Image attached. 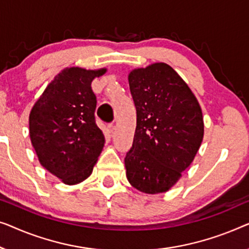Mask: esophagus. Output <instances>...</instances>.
I'll return each instance as SVG.
<instances>
[{
	"mask_svg": "<svg viewBox=\"0 0 249 249\" xmlns=\"http://www.w3.org/2000/svg\"><path fill=\"white\" fill-rule=\"evenodd\" d=\"M107 131H108V133H110V134H113L114 131H115V126L113 124L108 125L107 126Z\"/></svg>",
	"mask_w": 249,
	"mask_h": 249,
	"instance_id": "1",
	"label": "esophagus"
}]
</instances>
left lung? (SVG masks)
Segmentation results:
<instances>
[{"instance_id": "obj_1", "label": "left lung", "mask_w": 249, "mask_h": 249, "mask_svg": "<svg viewBox=\"0 0 249 249\" xmlns=\"http://www.w3.org/2000/svg\"><path fill=\"white\" fill-rule=\"evenodd\" d=\"M128 85L136 128L125 157L126 177L142 193H164L180 179L201 146V106L187 83L166 63L132 70Z\"/></svg>"}]
</instances>
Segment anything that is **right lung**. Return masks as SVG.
I'll return each instance as SVG.
<instances>
[{"instance_id": "right-lung-1", "label": "right lung", "mask_w": 249, "mask_h": 249, "mask_svg": "<svg viewBox=\"0 0 249 249\" xmlns=\"http://www.w3.org/2000/svg\"><path fill=\"white\" fill-rule=\"evenodd\" d=\"M107 69L65 68L31 108L29 135L45 169L66 185L86 180L105 144L94 121L97 99L91 82Z\"/></svg>"}]
</instances>
